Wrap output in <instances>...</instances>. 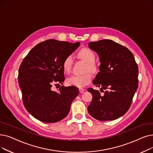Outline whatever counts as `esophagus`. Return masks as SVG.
<instances>
[{"mask_svg":"<svg viewBox=\"0 0 153 153\" xmlns=\"http://www.w3.org/2000/svg\"><path fill=\"white\" fill-rule=\"evenodd\" d=\"M79 92H80V93H82V92H84V91L85 90L84 89H82V88H79Z\"/></svg>","mask_w":153,"mask_h":153,"instance_id":"obj_1","label":"esophagus"}]
</instances>
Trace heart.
I'll use <instances>...</instances> for the list:
<instances>
[{"instance_id": "1", "label": "heart", "mask_w": 153, "mask_h": 153, "mask_svg": "<svg viewBox=\"0 0 153 153\" xmlns=\"http://www.w3.org/2000/svg\"><path fill=\"white\" fill-rule=\"evenodd\" d=\"M78 55L81 59L87 63L85 72L89 71L91 72H96L97 68L94 64L95 54L91 49L84 48L79 52ZM72 64V57L68 56L62 62V69L64 72L69 74L71 71ZM92 76L90 72H86L82 75H72L67 79V82L69 85L76 86L78 88H83L91 83Z\"/></svg>"}]
</instances>
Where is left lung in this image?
I'll list each match as a JSON object with an SVG mask.
<instances>
[{
    "instance_id": "obj_1",
    "label": "left lung",
    "mask_w": 153,
    "mask_h": 153,
    "mask_svg": "<svg viewBox=\"0 0 153 153\" xmlns=\"http://www.w3.org/2000/svg\"><path fill=\"white\" fill-rule=\"evenodd\" d=\"M89 48L99 57L101 64L93 84L106 90L101 95L89 88L92 99L88 110L99 121L114 120L129 109L138 88V66L132 52L124 46L109 39L91 42Z\"/></svg>"
}]
</instances>
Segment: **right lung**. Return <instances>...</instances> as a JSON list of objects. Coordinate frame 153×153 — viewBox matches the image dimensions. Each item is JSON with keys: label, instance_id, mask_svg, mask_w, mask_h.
I'll return each instance as SVG.
<instances>
[{"label": "right lung", "instance_id": "right-lung-1", "mask_svg": "<svg viewBox=\"0 0 153 153\" xmlns=\"http://www.w3.org/2000/svg\"><path fill=\"white\" fill-rule=\"evenodd\" d=\"M80 45L49 39L36 45L24 59L19 69L18 81L25 108L38 120L54 123L69 114L78 88L64 87L55 91L53 85L62 84V62Z\"/></svg>", "mask_w": 153, "mask_h": 153}]
</instances>
